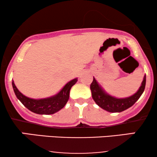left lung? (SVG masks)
I'll return each mask as SVG.
<instances>
[{
	"instance_id": "left-lung-1",
	"label": "left lung",
	"mask_w": 157,
	"mask_h": 157,
	"mask_svg": "<svg viewBox=\"0 0 157 157\" xmlns=\"http://www.w3.org/2000/svg\"><path fill=\"white\" fill-rule=\"evenodd\" d=\"M145 83H146V76L145 75L141 86L137 92L132 96L124 99L115 98L105 94L97 83L94 77L90 86V89L91 91L92 98L100 108L109 112H121L131 107L137 101L145 90Z\"/></svg>"
}]
</instances>
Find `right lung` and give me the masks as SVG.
<instances>
[{
  "label": "right lung",
  "mask_w": 157,
  "mask_h": 157,
  "mask_svg": "<svg viewBox=\"0 0 157 157\" xmlns=\"http://www.w3.org/2000/svg\"><path fill=\"white\" fill-rule=\"evenodd\" d=\"M77 79L68 82L55 96L40 100H34L22 94L12 81V87L17 99L29 111L38 114H52L64 107L69 98L70 89L77 82Z\"/></svg>",
  "instance_id": "add662e5"
}]
</instances>
